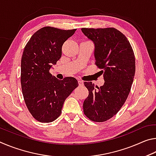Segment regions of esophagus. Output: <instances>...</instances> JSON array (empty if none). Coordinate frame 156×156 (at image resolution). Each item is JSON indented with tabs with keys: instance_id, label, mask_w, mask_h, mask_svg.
I'll list each match as a JSON object with an SVG mask.
<instances>
[{
	"instance_id": "34e87169",
	"label": "esophagus",
	"mask_w": 156,
	"mask_h": 156,
	"mask_svg": "<svg viewBox=\"0 0 156 156\" xmlns=\"http://www.w3.org/2000/svg\"><path fill=\"white\" fill-rule=\"evenodd\" d=\"M78 84L79 86H83L84 85V82L81 80H78Z\"/></svg>"
}]
</instances>
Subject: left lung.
Returning <instances> with one entry per match:
<instances>
[{
    "mask_svg": "<svg viewBox=\"0 0 156 156\" xmlns=\"http://www.w3.org/2000/svg\"><path fill=\"white\" fill-rule=\"evenodd\" d=\"M94 42L95 63L102 69L105 83L98 87L84 82L89 90L83 103L89 120L102 122L112 118L125 104L136 72L135 56L126 37L115 28H82Z\"/></svg>",
    "mask_w": 156,
    "mask_h": 156,
    "instance_id": "8db88e82",
    "label": "left lung"
}]
</instances>
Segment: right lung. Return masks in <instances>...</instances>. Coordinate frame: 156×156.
<instances>
[{
	"label": "right lung",
	"instance_id": "obj_1",
	"mask_svg": "<svg viewBox=\"0 0 156 156\" xmlns=\"http://www.w3.org/2000/svg\"><path fill=\"white\" fill-rule=\"evenodd\" d=\"M76 31L44 27L34 33L25 47L21 58V88L29 112L41 122L57 119L65 100L78 86L74 78L58 80L49 72L62 56L63 43Z\"/></svg>",
	"mask_w": 156,
	"mask_h": 156
}]
</instances>
